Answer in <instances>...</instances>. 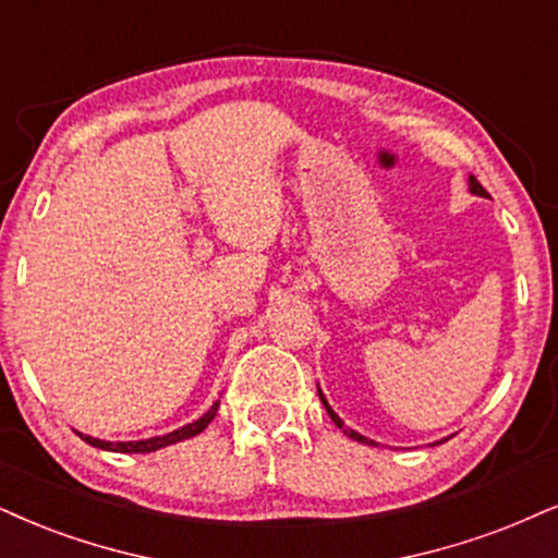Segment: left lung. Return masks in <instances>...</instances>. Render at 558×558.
<instances>
[{"instance_id": "obj_1", "label": "left lung", "mask_w": 558, "mask_h": 558, "mask_svg": "<svg viewBox=\"0 0 558 558\" xmlns=\"http://www.w3.org/2000/svg\"><path fill=\"white\" fill-rule=\"evenodd\" d=\"M469 189H471V194H476V196H489V194H486V189H484V185H481L478 181H476V178H469ZM318 396H320V401H323V405H326V411H328V416H331L333 418V424L336 426H339V429H343V435H347V437H352V439H356V442H364V445H375L373 442V439H367V437H362L360 435V432H354V429H349V426H343V422H341V418L339 416H336V411L331 409V405H328V401H326V396H323L320 393V388H318ZM442 442H445V439H442Z\"/></svg>"}]
</instances>
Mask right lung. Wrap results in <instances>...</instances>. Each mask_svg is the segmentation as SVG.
<instances>
[{
  "label": "right lung",
  "instance_id": "obj_1",
  "mask_svg": "<svg viewBox=\"0 0 558 558\" xmlns=\"http://www.w3.org/2000/svg\"><path fill=\"white\" fill-rule=\"evenodd\" d=\"M219 409V401L211 403V409L206 411V414L202 418H196V422L185 424L181 426V429L170 432V435H162V437H149V439H140V442H106V439H98V437H89V435H82V432H77V435L85 439L87 445L93 447H100V450H111V452H155L160 450V447H168V445H175L181 442V439H189V437H196L198 432H204L206 426H209L211 418H215Z\"/></svg>",
  "mask_w": 558,
  "mask_h": 558
}]
</instances>
